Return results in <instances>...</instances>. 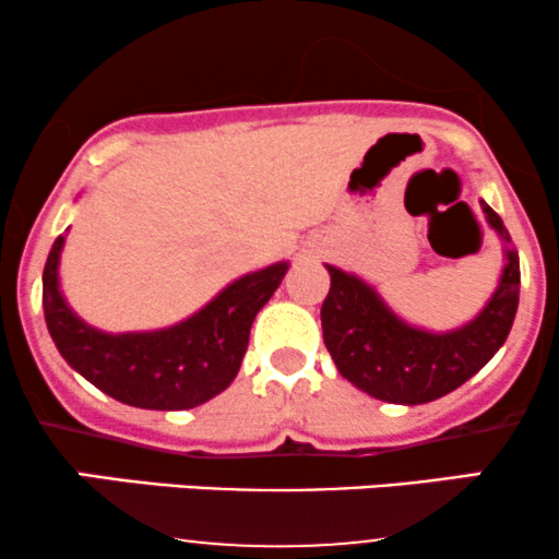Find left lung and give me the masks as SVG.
I'll return each instance as SVG.
<instances>
[{"instance_id":"left-lung-1","label":"left lung","mask_w":559,"mask_h":559,"mask_svg":"<svg viewBox=\"0 0 559 559\" xmlns=\"http://www.w3.org/2000/svg\"><path fill=\"white\" fill-rule=\"evenodd\" d=\"M480 207L489 226L510 243L502 217L486 202ZM504 260L502 278L484 310L471 323L444 333L413 329L389 310L373 286L325 265L331 288L320 307V323L338 373L365 394L391 404H426L463 386L497 355L515 320L521 262L510 247H504Z\"/></svg>"}]
</instances>
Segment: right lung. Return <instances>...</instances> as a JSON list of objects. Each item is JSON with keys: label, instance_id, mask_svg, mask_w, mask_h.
Returning a JSON list of instances; mask_svg holds the SVG:
<instances>
[{"label": "right lung", "instance_id": "obj_1", "mask_svg": "<svg viewBox=\"0 0 559 559\" xmlns=\"http://www.w3.org/2000/svg\"><path fill=\"white\" fill-rule=\"evenodd\" d=\"M57 236L44 265V318L73 370L112 400L141 409H191L230 386L239 373L249 329L288 271V262L236 278L183 323L159 331L105 333L86 325L60 292Z\"/></svg>", "mask_w": 559, "mask_h": 559}]
</instances>
